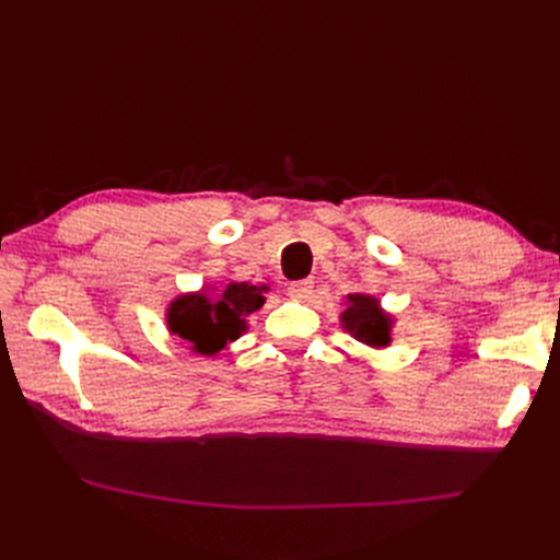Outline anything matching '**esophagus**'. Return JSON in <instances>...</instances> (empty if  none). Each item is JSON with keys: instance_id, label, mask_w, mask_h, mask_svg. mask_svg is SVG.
I'll return each mask as SVG.
<instances>
[{"instance_id": "esophagus-1", "label": "esophagus", "mask_w": 560, "mask_h": 560, "mask_svg": "<svg viewBox=\"0 0 560 560\" xmlns=\"http://www.w3.org/2000/svg\"><path fill=\"white\" fill-rule=\"evenodd\" d=\"M287 290H290V294H292L294 299L306 301V299H311V294H313V280H296V282H290V287H287Z\"/></svg>"}]
</instances>
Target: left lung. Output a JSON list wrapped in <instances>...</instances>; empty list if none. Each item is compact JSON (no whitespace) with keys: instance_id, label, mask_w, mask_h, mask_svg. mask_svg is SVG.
I'll use <instances>...</instances> for the list:
<instances>
[{"instance_id":"obj_1","label":"left lung","mask_w":560,"mask_h":560,"mask_svg":"<svg viewBox=\"0 0 560 560\" xmlns=\"http://www.w3.org/2000/svg\"><path fill=\"white\" fill-rule=\"evenodd\" d=\"M343 313L338 315L341 327L369 348H387L393 343V329H395V315L387 313L381 306V299L374 294L352 292L343 301Z\"/></svg>"}]
</instances>
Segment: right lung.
I'll use <instances>...</instances> for the list:
<instances>
[{"mask_svg": "<svg viewBox=\"0 0 560 560\" xmlns=\"http://www.w3.org/2000/svg\"><path fill=\"white\" fill-rule=\"evenodd\" d=\"M268 284L231 280L222 292L202 284L198 292L175 296L165 308V327L191 352L214 358L247 331V317L266 303Z\"/></svg>", "mask_w": 560, "mask_h": 560, "instance_id": "add662e5", "label": "right lung"}]
</instances>
